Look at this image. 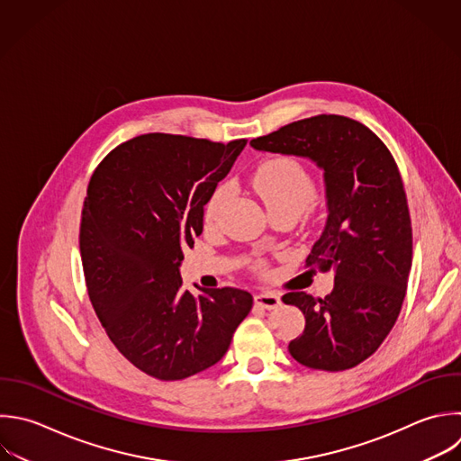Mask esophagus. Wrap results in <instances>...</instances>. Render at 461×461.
Here are the masks:
<instances>
[{
  "instance_id": "obj_1",
  "label": "esophagus",
  "mask_w": 461,
  "mask_h": 461,
  "mask_svg": "<svg viewBox=\"0 0 461 461\" xmlns=\"http://www.w3.org/2000/svg\"><path fill=\"white\" fill-rule=\"evenodd\" d=\"M254 303L261 308H267V310H274L277 306H281V297L274 292H263V294H258L254 295Z\"/></svg>"
}]
</instances>
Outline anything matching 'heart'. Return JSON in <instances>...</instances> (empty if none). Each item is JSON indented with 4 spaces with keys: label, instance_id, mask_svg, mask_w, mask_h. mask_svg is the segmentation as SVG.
I'll list each match as a JSON object with an SVG mask.
<instances>
[{
    "label": "heart",
    "instance_id": "obj_1",
    "mask_svg": "<svg viewBox=\"0 0 461 461\" xmlns=\"http://www.w3.org/2000/svg\"><path fill=\"white\" fill-rule=\"evenodd\" d=\"M252 185L270 214H303L317 196V187L312 175L294 158H274L265 162L256 171ZM229 191L230 189L227 185H221L211 194L203 211L207 225H214L218 221L221 207L229 198Z\"/></svg>",
    "mask_w": 461,
    "mask_h": 461
}]
</instances>
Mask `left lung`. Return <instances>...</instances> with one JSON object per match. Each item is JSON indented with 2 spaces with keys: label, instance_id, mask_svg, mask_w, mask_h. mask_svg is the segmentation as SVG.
Returning <instances> with one entry per match:
<instances>
[{
  "label": "left lung",
  "instance_id": "1",
  "mask_svg": "<svg viewBox=\"0 0 461 461\" xmlns=\"http://www.w3.org/2000/svg\"><path fill=\"white\" fill-rule=\"evenodd\" d=\"M250 146L308 158L324 171L328 218L306 265L331 270L335 281L324 299L283 295L306 319L288 351L312 369L355 367L384 342L405 297L412 230L396 162L369 128L340 115L286 124Z\"/></svg>",
  "mask_w": 461,
  "mask_h": 461
}]
</instances>
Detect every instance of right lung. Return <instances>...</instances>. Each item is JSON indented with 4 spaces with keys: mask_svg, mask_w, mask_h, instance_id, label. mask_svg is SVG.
I'll list each match as a JSON object with an SVG mask.
<instances>
[{
    "mask_svg": "<svg viewBox=\"0 0 461 461\" xmlns=\"http://www.w3.org/2000/svg\"><path fill=\"white\" fill-rule=\"evenodd\" d=\"M148 133L117 146L92 175L81 259L94 310L117 349L158 380L214 366L252 308L240 288H184V249L203 230V207L243 151Z\"/></svg>",
    "mask_w": 461,
    "mask_h": 461,
    "instance_id": "add662e5",
    "label": "right lung"
}]
</instances>
